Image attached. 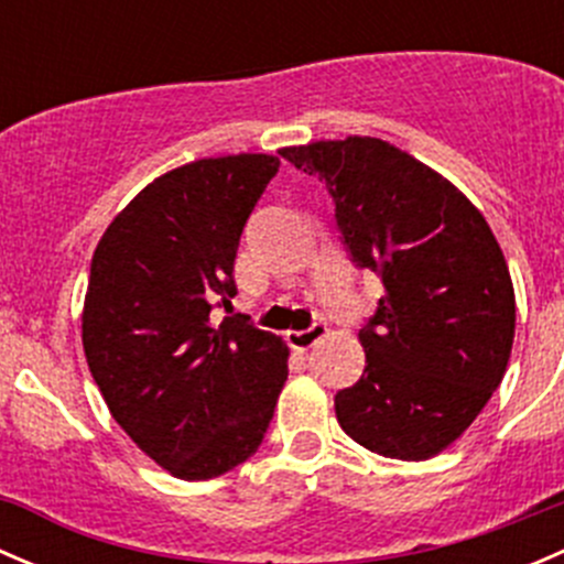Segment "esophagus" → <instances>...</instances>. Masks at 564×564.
<instances>
[{"label": "esophagus", "mask_w": 564, "mask_h": 564, "mask_svg": "<svg viewBox=\"0 0 564 564\" xmlns=\"http://www.w3.org/2000/svg\"><path fill=\"white\" fill-rule=\"evenodd\" d=\"M324 335H327V324L316 322V324H311L308 329H294V333H289L286 338H289V346H292V349L305 351V349H311V346H316Z\"/></svg>", "instance_id": "34e87169"}]
</instances>
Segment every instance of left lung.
Here are the masks:
<instances>
[{
	"label": "left lung",
	"mask_w": 564,
	"mask_h": 564,
	"mask_svg": "<svg viewBox=\"0 0 564 564\" xmlns=\"http://www.w3.org/2000/svg\"><path fill=\"white\" fill-rule=\"evenodd\" d=\"M281 155L327 182L351 261L384 286L360 329L366 371L335 395L340 429L379 456H436L475 423L513 349V281L491 226L390 141L349 135Z\"/></svg>",
	"instance_id": "1"
}]
</instances>
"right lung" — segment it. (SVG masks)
<instances>
[{
	"label": "right lung",
	"mask_w": 564,
	"mask_h": 564,
	"mask_svg": "<svg viewBox=\"0 0 564 564\" xmlns=\"http://www.w3.org/2000/svg\"><path fill=\"white\" fill-rule=\"evenodd\" d=\"M272 155L204 158L158 176L100 237L82 340L111 417L180 480H209L259 451L289 377V346L235 297L240 235L278 174Z\"/></svg>",
	"instance_id": "1"
}]
</instances>
